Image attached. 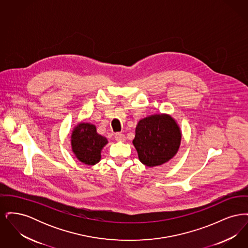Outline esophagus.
Returning <instances> with one entry per match:
<instances>
[{
	"label": "esophagus",
	"mask_w": 248,
	"mask_h": 248,
	"mask_svg": "<svg viewBox=\"0 0 248 248\" xmlns=\"http://www.w3.org/2000/svg\"><path fill=\"white\" fill-rule=\"evenodd\" d=\"M114 139H115L116 141H124L125 140V136L124 134H122V133H116L114 135Z\"/></svg>",
	"instance_id": "esophagus-1"
}]
</instances>
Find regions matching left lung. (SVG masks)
<instances>
[{
	"label": "left lung",
	"instance_id": "1",
	"mask_svg": "<svg viewBox=\"0 0 248 248\" xmlns=\"http://www.w3.org/2000/svg\"><path fill=\"white\" fill-rule=\"evenodd\" d=\"M180 140L181 133L176 121L167 114H155L139 122L133 144L140 161L152 167L172 159Z\"/></svg>",
	"mask_w": 248,
	"mask_h": 248
}]
</instances>
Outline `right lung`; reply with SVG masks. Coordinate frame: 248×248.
I'll use <instances>...</instances> for the list:
<instances>
[{"mask_svg":"<svg viewBox=\"0 0 248 248\" xmlns=\"http://www.w3.org/2000/svg\"><path fill=\"white\" fill-rule=\"evenodd\" d=\"M107 143L106 138L96 133L94 124L87 123L77 125L71 135L72 152L85 165H95L99 162L101 150Z\"/></svg>","mask_w":248,"mask_h":248,"instance_id":"1","label":"right lung"}]
</instances>
